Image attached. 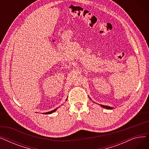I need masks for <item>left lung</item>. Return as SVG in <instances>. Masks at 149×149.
Wrapping results in <instances>:
<instances>
[{"label":"left lung","instance_id":"obj_1","mask_svg":"<svg viewBox=\"0 0 149 149\" xmlns=\"http://www.w3.org/2000/svg\"><path fill=\"white\" fill-rule=\"evenodd\" d=\"M89 98H90V97H89ZM91 99V98H90ZM95 103V102H94ZM101 107H103V108H105V109H113V107H110V106H104V105H101V104H100Z\"/></svg>","mask_w":149,"mask_h":149}]
</instances>
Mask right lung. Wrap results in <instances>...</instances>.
I'll return each mask as SVG.
<instances>
[{"mask_svg":"<svg viewBox=\"0 0 149 149\" xmlns=\"http://www.w3.org/2000/svg\"><path fill=\"white\" fill-rule=\"evenodd\" d=\"M67 100V99L66 100V101ZM58 107H57V108H56V109H55L54 110H53V111H50V112H45V113H44V114H51V113H53V112H54L55 111H57V109H58Z\"/></svg>","mask_w":149,"mask_h":149,"instance_id":"add662e5","label":"right lung"}]
</instances>
